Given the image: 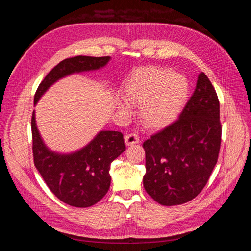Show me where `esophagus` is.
I'll return each mask as SVG.
<instances>
[{"label":"esophagus","instance_id":"obj_1","mask_svg":"<svg viewBox=\"0 0 251 251\" xmlns=\"http://www.w3.org/2000/svg\"><path fill=\"white\" fill-rule=\"evenodd\" d=\"M139 136L137 135V134H135V133H130V134H127L126 136V138H125V141H126V144L127 147H131V146H134V144H136V143H138L139 142Z\"/></svg>","mask_w":251,"mask_h":251}]
</instances>
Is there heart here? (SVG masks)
I'll list each match as a JSON object with an SVG mask.
<instances>
[{"label": "heart", "instance_id": "1", "mask_svg": "<svg viewBox=\"0 0 251 251\" xmlns=\"http://www.w3.org/2000/svg\"><path fill=\"white\" fill-rule=\"evenodd\" d=\"M124 95L128 103L140 105L138 115L144 126L162 130L177 118L183 108L188 95V81L183 75L173 73L168 68L142 67L126 79ZM126 102L117 98L116 108L128 114L131 109Z\"/></svg>", "mask_w": 251, "mask_h": 251}]
</instances>
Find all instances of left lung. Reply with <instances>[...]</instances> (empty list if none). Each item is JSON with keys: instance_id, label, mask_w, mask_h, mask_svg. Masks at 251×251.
Masks as SVG:
<instances>
[{"instance_id": "1", "label": "left lung", "mask_w": 251, "mask_h": 251, "mask_svg": "<svg viewBox=\"0 0 251 251\" xmlns=\"http://www.w3.org/2000/svg\"><path fill=\"white\" fill-rule=\"evenodd\" d=\"M222 127L216 91L203 72L178 120L143 142L147 193L164 206L193 200L217 164Z\"/></svg>"}]
</instances>
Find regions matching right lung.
Masks as SVG:
<instances>
[{"label":"right lung","instance_id":"add662e5","mask_svg":"<svg viewBox=\"0 0 251 251\" xmlns=\"http://www.w3.org/2000/svg\"><path fill=\"white\" fill-rule=\"evenodd\" d=\"M110 60V56L82 55L64 59L40 83L34 95V105L59 79L75 73L100 70ZM31 130L35 168L60 201L74 207H90L103 198L111 184V163L126 151L123 134L100 131L81 149L71 153H58L44 142L36 126L35 111L32 113Z\"/></svg>","mask_w":251,"mask_h":251}]
</instances>
